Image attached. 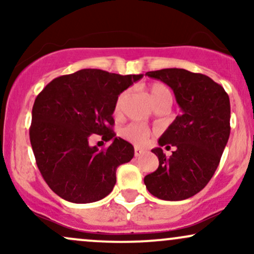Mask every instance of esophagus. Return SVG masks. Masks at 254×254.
I'll list each match as a JSON object with an SVG mask.
<instances>
[{"mask_svg":"<svg viewBox=\"0 0 254 254\" xmlns=\"http://www.w3.org/2000/svg\"><path fill=\"white\" fill-rule=\"evenodd\" d=\"M145 149H142V148H138V147H136L135 148V156H141L142 154H144L145 153Z\"/></svg>","mask_w":254,"mask_h":254,"instance_id":"34e87169","label":"esophagus"}]
</instances>
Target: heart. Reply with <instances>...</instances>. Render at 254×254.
Listing matches in <instances>:
<instances>
[{
    "label": "heart",
    "mask_w": 254,
    "mask_h": 254,
    "mask_svg": "<svg viewBox=\"0 0 254 254\" xmlns=\"http://www.w3.org/2000/svg\"><path fill=\"white\" fill-rule=\"evenodd\" d=\"M148 94L151 103L155 105V107L160 106L162 104H171L172 103V94L168 89V87L166 84L161 82H154L148 86ZM127 92H123L118 95L117 100L115 103V113L119 115L123 107V104L127 99ZM122 136L125 139L131 142V143L136 145H142L148 141L150 136V130L148 127H145L144 125L141 124H129L127 127H123L122 130Z\"/></svg>",
    "instance_id": "b5f03b06"
}]
</instances>
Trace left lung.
<instances>
[{
	"label": "left lung",
	"mask_w": 254,
	"mask_h": 254,
	"mask_svg": "<svg viewBox=\"0 0 254 254\" xmlns=\"http://www.w3.org/2000/svg\"><path fill=\"white\" fill-rule=\"evenodd\" d=\"M170 86L182 115L159 138L153 153L159 167L144 177L145 188L164 200L188 199L210 182L230 133L229 97L221 84L185 69L145 72ZM176 148L166 158L162 147Z\"/></svg>",
	"instance_id": "8db88e82"
}]
</instances>
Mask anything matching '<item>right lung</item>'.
I'll use <instances>...</instances> for the list:
<instances>
[{
	"label": "right lung",
	"mask_w": 254,
	"mask_h": 254,
	"mask_svg": "<svg viewBox=\"0 0 254 254\" xmlns=\"http://www.w3.org/2000/svg\"><path fill=\"white\" fill-rule=\"evenodd\" d=\"M142 77L82 69L54 78L38 94L32 109L31 145L44 180L61 198L93 203L113 190L117 167L133 157L132 144L112 130L115 103ZM90 134L113 143L99 151L89 145Z\"/></svg>",
	"instance_id": "1"
}]
</instances>
